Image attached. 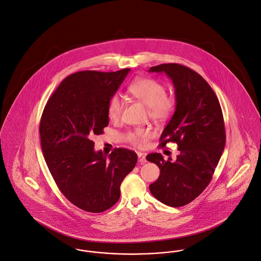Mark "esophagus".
<instances>
[{"mask_svg": "<svg viewBox=\"0 0 261 261\" xmlns=\"http://www.w3.org/2000/svg\"><path fill=\"white\" fill-rule=\"evenodd\" d=\"M138 161H139V163H141V164H144L146 163V156H145L143 153H138Z\"/></svg>", "mask_w": 261, "mask_h": 261, "instance_id": "34e87169", "label": "esophagus"}]
</instances>
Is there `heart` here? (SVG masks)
Here are the masks:
<instances>
[{"label":"heart","mask_w":261,"mask_h":261,"mask_svg":"<svg viewBox=\"0 0 261 261\" xmlns=\"http://www.w3.org/2000/svg\"><path fill=\"white\" fill-rule=\"evenodd\" d=\"M129 93L138 101L147 106L148 115L157 123L165 122L172 116L176 107V100L172 95L167 94L164 84L152 79L140 78L129 86ZM124 100L119 95H113L107 106V114L110 120L117 121L123 112ZM152 136L150 130L136 128L127 133V139L135 146L143 147Z\"/></svg>","instance_id":"heart-1"}]
</instances>
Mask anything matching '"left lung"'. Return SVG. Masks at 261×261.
Segmentation results:
<instances>
[{
    "mask_svg": "<svg viewBox=\"0 0 261 261\" xmlns=\"http://www.w3.org/2000/svg\"><path fill=\"white\" fill-rule=\"evenodd\" d=\"M164 72L173 82L176 109L160 137V147L178 145L175 161L160 153L146 159L155 163L160 175L149 186L152 195L168 206L180 207L193 201L210 183L225 146V126L217 96L194 70L175 63L151 67Z\"/></svg>",
    "mask_w": 261,
    "mask_h": 261,
    "instance_id": "left-lung-1",
    "label": "left lung"
}]
</instances>
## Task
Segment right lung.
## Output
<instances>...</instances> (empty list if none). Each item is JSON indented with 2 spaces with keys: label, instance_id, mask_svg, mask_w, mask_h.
Masks as SVG:
<instances>
[{
  "label": "right lung",
  "instance_id": "obj_1",
  "mask_svg": "<svg viewBox=\"0 0 261 261\" xmlns=\"http://www.w3.org/2000/svg\"><path fill=\"white\" fill-rule=\"evenodd\" d=\"M129 71H81L68 76L41 117V147L50 173L63 195L87 212L112 207L120 198L122 181L137 163L132 150L115 148L106 157L94 150L92 141L108 126V102Z\"/></svg>",
  "mask_w": 261,
  "mask_h": 261
}]
</instances>
